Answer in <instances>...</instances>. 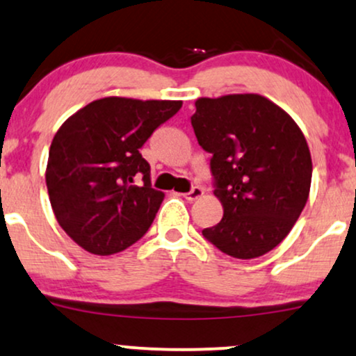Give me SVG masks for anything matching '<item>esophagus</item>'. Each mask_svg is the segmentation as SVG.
Here are the masks:
<instances>
[{"label": "esophagus", "mask_w": 356, "mask_h": 356, "mask_svg": "<svg viewBox=\"0 0 356 356\" xmlns=\"http://www.w3.org/2000/svg\"><path fill=\"white\" fill-rule=\"evenodd\" d=\"M203 193H204V190L202 186H193L190 191H188V193H185V198L188 200V202H195V200L202 198Z\"/></svg>", "instance_id": "esophagus-1"}]
</instances>
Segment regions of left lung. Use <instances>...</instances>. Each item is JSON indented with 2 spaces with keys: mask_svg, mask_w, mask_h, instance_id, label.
Wrapping results in <instances>:
<instances>
[{
  "mask_svg": "<svg viewBox=\"0 0 356 356\" xmlns=\"http://www.w3.org/2000/svg\"><path fill=\"white\" fill-rule=\"evenodd\" d=\"M191 127L204 152L218 225L203 236L220 252L250 260L282 243L307 204L312 156L291 116L260 95L200 98Z\"/></svg>",
  "mask_w": 356,
  "mask_h": 356,
  "instance_id": "left-lung-1",
  "label": "left lung"
}]
</instances>
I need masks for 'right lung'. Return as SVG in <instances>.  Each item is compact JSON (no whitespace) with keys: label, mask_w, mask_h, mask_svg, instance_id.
Here are the masks:
<instances>
[{"label":"right lung","mask_w":356,"mask_h":356,"mask_svg":"<svg viewBox=\"0 0 356 356\" xmlns=\"http://www.w3.org/2000/svg\"><path fill=\"white\" fill-rule=\"evenodd\" d=\"M181 104L110 96L58 129L46 166L49 202L60 227L86 252H123L152 227L165 195L152 188L140 148Z\"/></svg>","instance_id":"1"}]
</instances>
